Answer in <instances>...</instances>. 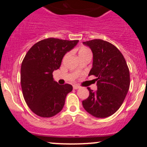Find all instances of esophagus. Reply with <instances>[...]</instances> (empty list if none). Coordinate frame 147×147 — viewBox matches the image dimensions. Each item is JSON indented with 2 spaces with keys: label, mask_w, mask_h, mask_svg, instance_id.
I'll use <instances>...</instances> for the list:
<instances>
[{
  "label": "esophagus",
  "mask_w": 147,
  "mask_h": 147,
  "mask_svg": "<svg viewBox=\"0 0 147 147\" xmlns=\"http://www.w3.org/2000/svg\"><path fill=\"white\" fill-rule=\"evenodd\" d=\"M73 88L75 89V90H77V89L79 88V86L77 85V84H74V85H73Z\"/></svg>",
  "instance_id": "1"
}]
</instances>
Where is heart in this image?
Here are the masks:
<instances>
[{
    "label": "heart",
    "mask_w": 147,
    "mask_h": 147,
    "mask_svg": "<svg viewBox=\"0 0 147 147\" xmlns=\"http://www.w3.org/2000/svg\"><path fill=\"white\" fill-rule=\"evenodd\" d=\"M89 52L88 49H87V48H82L80 49V50H79V54L85 53V52Z\"/></svg>",
    "instance_id": "heart-1"
}]
</instances>
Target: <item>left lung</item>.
I'll list each match as a JSON object with an SVG mask.
<instances>
[{
  "instance_id": "obj_1",
  "label": "left lung",
  "mask_w": 147,
  "mask_h": 147,
  "mask_svg": "<svg viewBox=\"0 0 147 147\" xmlns=\"http://www.w3.org/2000/svg\"><path fill=\"white\" fill-rule=\"evenodd\" d=\"M83 43L92 52V68L88 76L97 77V90L93 91L87 88L89 97L82 104L94 117H109L122 106L129 91V68L121 52L109 42L94 39Z\"/></svg>"
}]
</instances>
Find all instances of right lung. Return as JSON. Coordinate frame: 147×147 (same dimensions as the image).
I'll use <instances>...</instances> for the list:
<instances>
[{"label":"right lung","mask_w":147,"mask_h":147,"mask_svg":"<svg viewBox=\"0 0 147 147\" xmlns=\"http://www.w3.org/2000/svg\"><path fill=\"white\" fill-rule=\"evenodd\" d=\"M78 42L49 38L37 42L27 52L21 64V84L25 102L37 115L50 117L63 109L72 86L59 85L54 81L52 72L59 68L64 55Z\"/></svg>","instance_id":"obj_1"}]
</instances>
